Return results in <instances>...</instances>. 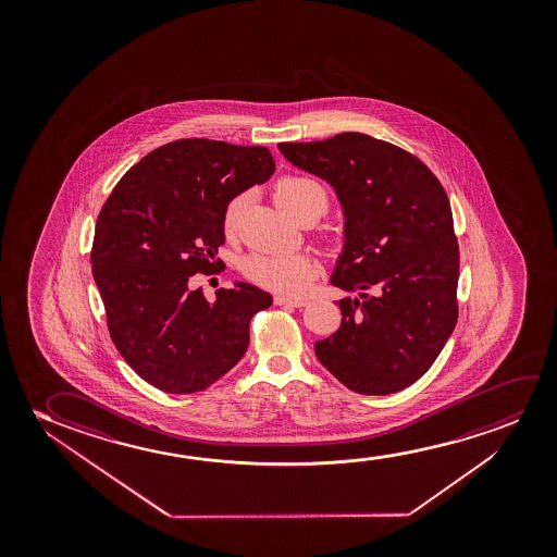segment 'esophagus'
Segmentation results:
<instances>
[{
	"instance_id": "obj_1",
	"label": "esophagus",
	"mask_w": 557,
	"mask_h": 557,
	"mask_svg": "<svg viewBox=\"0 0 557 557\" xmlns=\"http://www.w3.org/2000/svg\"><path fill=\"white\" fill-rule=\"evenodd\" d=\"M274 302L277 306H293V308H302L308 305L305 298L275 297Z\"/></svg>"
}]
</instances>
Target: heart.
Segmentation results:
<instances>
[{
	"instance_id": "obj_1",
	"label": "heart",
	"mask_w": 557,
	"mask_h": 557,
	"mask_svg": "<svg viewBox=\"0 0 557 557\" xmlns=\"http://www.w3.org/2000/svg\"><path fill=\"white\" fill-rule=\"evenodd\" d=\"M275 203L282 207L285 213L293 216L298 209L305 206H315L320 213H325L329 206L327 191L306 176H283L274 186ZM249 201L247 191H237L226 201L222 209V230L226 234H234L245 207ZM244 274L247 280L257 283L264 289L302 297L315 280V268L312 262L300 255H251L244 260Z\"/></svg>"
}]
</instances>
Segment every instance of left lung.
<instances>
[{
	"label": "left lung",
	"mask_w": 557,
	"mask_h": 557,
	"mask_svg": "<svg viewBox=\"0 0 557 557\" xmlns=\"http://www.w3.org/2000/svg\"><path fill=\"white\" fill-rule=\"evenodd\" d=\"M277 148L325 178L346 216L331 283L359 298L336 302L341 327L313 346L321 366L366 396L411 386L458 320L460 255L442 183L417 156L363 133Z\"/></svg>",
	"instance_id": "obj_1"
}]
</instances>
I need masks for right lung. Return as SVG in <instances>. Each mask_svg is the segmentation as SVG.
I'll use <instances>...</instances> for the list:
<instances>
[{
	"label": "right lung",
	"instance_id": "add662e5",
	"mask_svg": "<svg viewBox=\"0 0 557 557\" xmlns=\"http://www.w3.org/2000/svg\"><path fill=\"white\" fill-rule=\"evenodd\" d=\"M274 171L264 146L181 138L146 153L100 209L91 264L110 338L156 388L201 392L244 358L252 315L272 297L236 283L211 305L188 280L224 270L222 209Z\"/></svg>",
	"mask_w": 557,
	"mask_h": 557
}]
</instances>
